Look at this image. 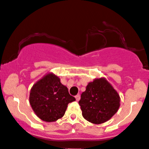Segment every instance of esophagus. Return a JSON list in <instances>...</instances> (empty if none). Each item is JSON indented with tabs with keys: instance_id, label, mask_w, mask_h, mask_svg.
<instances>
[{
	"instance_id": "esophagus-1",
	"label": "esophagus",
	"mask_w": 149,
	"mask_h": 149,
	"mask_svg": "<svg viewBox=\"0 0 149 149\" xmlns=\"http://www.w3.org/2000/svg\"><path fill=\"white\" fill-rule=\"evenodd\" d=\"M76 101H79V100H80V98H81V97H80V95H79V94H77V95L76 96Z\"/></svg>"
}]
</instances>
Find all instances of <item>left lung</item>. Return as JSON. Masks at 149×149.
Segmentation results:
<instances>
[{"label": "left lung", "instance_id": "1", "mask_svg": "<svg viewBox=\"0 0 149 149\" xmlns=\"http://www.w3.org/2000/svg\"><path fill=\"white\" fill-rule=\"evenodd\" d=\"M79 103L84 119L98 125L108 121L118 112L120 97L105 78H99L88 84Z\"/></svg>", "mask_w": 149, "mask_h": 149}]
</instances>
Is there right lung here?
Masks as SVG:
<instances>
[{"label": "right lung", "mask_w": 149, "mask_h": 149, "mask_svg": "<svg viewBox=\"0 0 149 149\" xmlns=\"http://www.w3.org/2000/svg\"><path fill=\"white\" fill-rule=\"evenodd\" d=\"M76 99L70 96L65 86L53 73H48L31 87L29 103L42 120L51 123L65 115L68 104Z\"/></svg>", "instance_id": "1"}]
</instances>
